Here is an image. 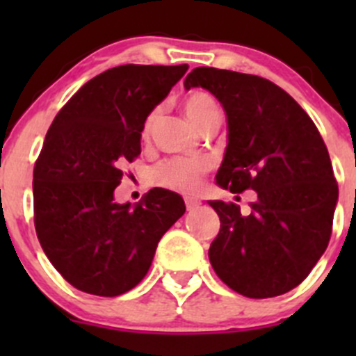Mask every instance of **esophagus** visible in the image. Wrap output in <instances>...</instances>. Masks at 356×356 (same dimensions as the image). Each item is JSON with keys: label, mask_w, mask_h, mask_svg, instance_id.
Segmentation results:
<instances>
[{"label": "esophagus", "mask_w": 356, "mask_h": 356, "mask_svg": "<svg viewBox=\"0 0 356 356\" xmlns=\"http://www.w3.org/2000/svg\"><path fill=\"white\" fill-rule=\"evenodd\" d=\"M200 201L195 200V198H186V208H188V211H193L196 210V208L200 207Z\"/></svg>", "instance_id": "esophagus-1"}]
</instances>
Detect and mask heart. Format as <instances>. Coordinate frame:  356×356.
<instances>
[{"label": "heart", "mask_w": 356, "mask_h": 356, "mask_svg": "<svg viewBox=\"0 0 356 356\" xmlns=\"http://www.w3.org/2000/svg\"><path fill=\"white\" fill-rule=\"evenodd\" d=\"M184 111L189 120L198 125L208 115L218 111V108L210 95L198 91L186 98ZM153 120H155V113L149 115L146 120L145 132L149 131ZM204 170H207V163L198 158H170L156 165L153 170V181L161 188L191 195L200 189Z\"/></svg>", "instance_id": "heart-1"}]
</instances>
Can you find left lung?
Returning a JSON list of instances; mask_svg holds the SVG:
<instances>
[{"instance_id":"1","label":"left lung","mask_w":356,"mask_h":356,"mask_svg":"<svg viewBox=\"0 0 356 356\" xmlns=\"http://www.w3.org/2000/svg\"><path fill=\"white\" fill-rule=\"evenodd\" d=\"M184 88L210 91L227 117L217 184L257 191L248 215L236 203L208 201L220 218L208 250L215 274L248 298L288 293L324 254L339 195L317 127L284 89L258 75L198 67Z\"/></svg>"}]
</instances>
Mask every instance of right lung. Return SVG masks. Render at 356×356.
<instances>
[{
	"instance_id": "add662e5",
	"label": "right lung",
	"mask_w": 356,
	"mask_h": 356,
	"mask_svg": "<svg viewBox=\"0 0 356 356\" xmlns=\"http://www.w3.org/2000/svg\"><path fill=\"white\" fill-rule=\"evenodd\" d=\"M188 65H120L86 82L53 120L34 167V225L53 267L96 296H118L152 267L161 236L184 200L155 188L117 203L120 165L141 153L148 115Z\"/></svg>"
}]
</instances>
